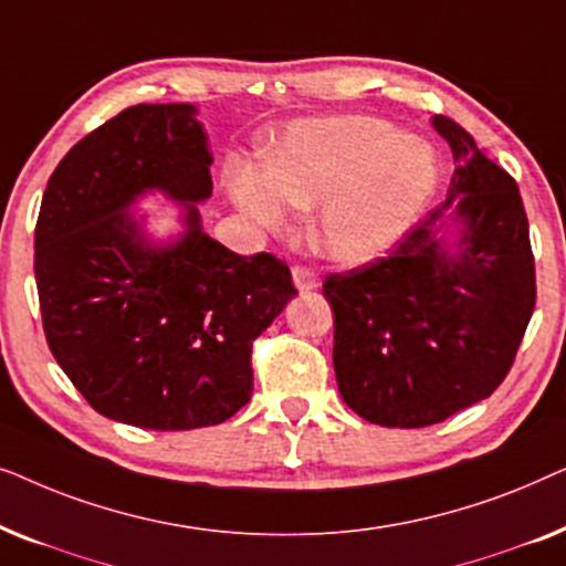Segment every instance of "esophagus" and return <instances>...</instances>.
Returning a JSON list of instances; mask_svg holds the SVG:
<instances>
[{"instance_id": "obj_1", "label": "esophagus", "mask_w": 566, "mask_h": 566, "mask_svg": "<svg viewBox=\"0 0 566 566\" xmlns=\"http://www.w3.org/2000/svg\"><path fill=\"white\" fill-rule=\"evenodd\" d=\"M291 275H293V283H296L298 291H314L316 285H319V277H316L314 270H308L304 265L293 268Z\"/></svg>"}]
</instances>
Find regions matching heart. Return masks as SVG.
<instances>
[{"label": "heart", "mask_w": 566, "mask_h": 566, "mask_svg": "<svg viewBox=\"0 0 566 566\" xmlns=\"http://www.w3.org/2000/svg\"><path fill=\"white\" fill-rule=\"evenodd\" d=\"M436 154L389 123L366 115L308 118L270 151L265 172L229 177L237 206L268 229L289 223V206L316 211V250L337 262H366L412 227L436 188Z\"/></svg>", "instance_id": "heart-1"}]
</instances>
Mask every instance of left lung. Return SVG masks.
Here are the masks:
<instances>
[{
	"mask_svg": "<svg viewBox=\"0 0 566 566\" xmlns=\"http://www.w3.org/2000/svg\"><path fill=\"white\" fill-rule=\"evenodd\" d=\"M432 126L453 151L448 198L386 258L324 277L335 312V376L345 405L384 428H424L505 381L536 308L528 216L517 182L459 123ZM453 210V253L437 227Z\"/></svg>",
	"mask_w": 566,
	"mask_h": 566,
	"instance_id": "1",
	"label": "left lung"
}]
</instances>
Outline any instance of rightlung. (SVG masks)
<instances>
[{
	"label": "right lung",
	"mask_w": 566,
	"mask_h": 566,
	"mask_svg": "<svg viewBox=\"0 0 566 566\" xmlns=\"http://www.w3.org/2000/svg\"><path fill=\"white\" fill-rule=\"evenodd\" d=\"M211 154L196 107L134 105L74 144L45 185L35 283L53 358L92 409L144 430H196L252 397V343L296 296L270 252L200 229ZM184 200L186 234L151 245L125 208L146 189Z\"/></svg>",
	"instance_id": "obj_1"
}]
</instances>
